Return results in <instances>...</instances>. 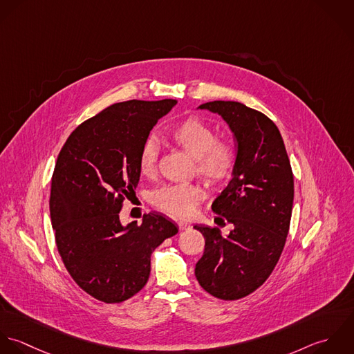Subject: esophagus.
Masks as SVG:
<instances>
[{"label":"esophagus","instance_id":"esophagus-1","mask_svg":"<svg viewBox=\"0 0 354 354\" xmlns=\"http://www.w3.org/2000/svg\"><path fill=\"white\" fill-rule=\"evenodd\" d=\"M178 227H179L180 231H187V230L192 228V224L187 223V221H185V220H179V221H178Z\"/></svg>","mask_w":354,"mask_h":354}]
</instances>
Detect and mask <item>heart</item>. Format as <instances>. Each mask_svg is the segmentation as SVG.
I'll list each match as a JSON object with an SVG mask.
<instances>
[{
  "label": "heart",
  "mask_w": 354,
  "mask_h": 354,
  "mask_svg": "<svg viewBox=\"0 0 354 354\" xmlns=\"http://www.w3.org/2000/svg\"><path fill=\"white\" fill-rule=\"evenodd\" d=\"M167 138L194 158L196 174L211 187L227 183L236 164L235 147L224 138H217L211 124L197 116H187L167 131ZM160 146L153 138L142 142L138 153V169L150 178L157 171ZM205 193L200 185L183 183L162 186L151 196V203L162 212L175 217L193 216L204 201Z\"/></svg>",
  "instance_id": "heart-1"
}]
</instances>
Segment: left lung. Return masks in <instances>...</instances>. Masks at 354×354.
I'll return each mask as SVG.
<instances>
[{"label":"left lung","mask_w":354,"mask_h":354,"mask_svg":"<svg viewBox=\"0 0 354 354\" xmlns=\"http://www.w3.org/2000/svg\"><path fill=\"white\" fill-rule=\"evenodd\" d=\"M236 140L234 176L214 200L216 223L234 225L224 238L217 228L196 225L205 238L196 278L211 295L235 301L252 294L277 267L290 228L294 179L282 136L264 113L235 101H212Z\"/></svg>","instance_id":"obj_1"}]
</instances>
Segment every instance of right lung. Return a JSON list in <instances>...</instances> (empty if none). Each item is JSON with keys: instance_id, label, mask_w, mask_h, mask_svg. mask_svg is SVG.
Masks as SVG:
<instances>
[{"instance_id": "1", "label": "right lung", "mask_w": 354, "mask_h": 354, "mask_svg": "<svg viewBox=\"0 0 354 354\" xmlns=\"http://www.w3.org/2000/svg\"><path fill=\"white\" fill-rule=\"evenodd\" d=\"M175 105L169 98L113 104L79 124L59 153L49 200L57 250L72 279L101 302L141 291L151 253L178 232L160 213L127 227L119 217L140 182L142 142Z\"/></svg>"}]
</instances>
